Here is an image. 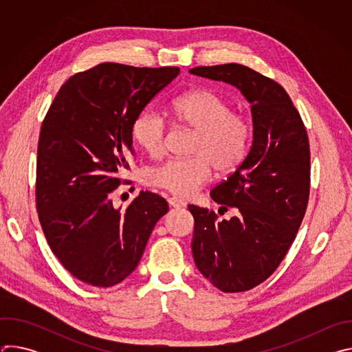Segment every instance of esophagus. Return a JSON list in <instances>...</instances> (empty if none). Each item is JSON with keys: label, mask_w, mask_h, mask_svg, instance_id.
Returning <instances> with one entry per match:
<instances>
[{"label": "esophagus", "mask_w": 352, "mask_h": 352, "mask_svg": "<svg viewBox=\"0 0 352 352\" xmlns=\"http://www.w3.org/2000/svg\"><path fill=\"white\" fill-rule=\"evenodd\" d=\"M168 204H170V206H173V208H175V209L185 208V202H184V200H181V199L177 197V196L168 197Z\"/></svg>", "instance_id": "esophagus-1"}]
</instances>
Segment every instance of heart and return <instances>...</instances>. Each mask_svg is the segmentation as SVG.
I'll list each match as a JSON object with an SVG mask.
<instances>
[{
  "instance_id": "b5f03b06",
  "label": "heart",
  "mask_w": 352,
  "mask_h": 352,
  "mask_svg": "<svg viewBox=\"0 0 352 352\" xmlns=\"http://www.w3.org/2000/svg\"><path fill=\"white\" fill-rule=\"evenodd\" d=\"M175 121L193 132L188 159H170L147 170L144 178L152 186L178 196H188L204 186L213 168L230 174L243 162L252 136L248 118L231 111L227 100L206 87L192 89L171 103ZM167 124L155 111H143L133 122L132 136L144 152L160 157L167 147Z\"/></svg>"
}]
</instances>
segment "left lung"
I'll use <instances>...</instances> for the list:
<instances>
[{
	"instance_id": "1",
	"label": "left lung",
	"mask_w": 352,
	"mask_h": 352,
	"mask_svg": "<svg viewBox=\"0 0 352 352\" xmlns=\"http://www.w3.org/2000/svg\"><path fill=\"white\" fill-rule=\"evenodd\" d=\"M193 75L241 90L250 104L254 140L238 168L210 190L230 220L189 205L195 220L193 261L223 292H242L267 280L283 262L305 216L311 152L305 125L281 85L241 64L196 67Z\"/></svg>"
}]
</instances>
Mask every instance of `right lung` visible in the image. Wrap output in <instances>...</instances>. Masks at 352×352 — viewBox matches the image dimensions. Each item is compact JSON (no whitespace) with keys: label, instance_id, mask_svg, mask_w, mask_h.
I'll list each match as a JSON object with an SVG mask.
<instances>
[{"label":"right lung","instance_id":"obj_1","mask_svg":"<svg viewBox=\"0 0 352 352\" xmlns=\"http://www.w3.org/2000/svg\"><path fill=\"white\" fill-rule=\"evenodd\" d=\"M177 67L104 63L71 76L43 121L36 168L38 220L63 266L78 280L111 287L138 266L166 199L140 190L121 210L110 199L128 168L132 126Z\"/></svg>","mask_w":352,"mask_h":352}]
</instances>
